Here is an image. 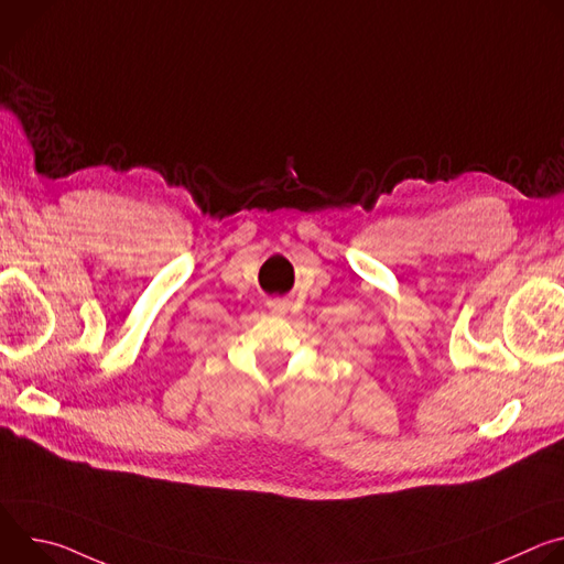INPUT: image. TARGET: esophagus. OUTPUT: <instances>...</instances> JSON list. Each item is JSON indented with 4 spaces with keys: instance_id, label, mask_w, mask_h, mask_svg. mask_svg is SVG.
Listing matches in <instances>:
<instances>
[{
    "instance_id": "obj_1",
    "label": "esophagus",
    "mask_w": 564,
    "mask_h": 564,
    "mask_svg": "<svg viewBox=\"0 0 564 564\" xmlns=\"http://www.w3.org/2000/svg\"><path fill=\"white\" fill-rule=\"evenodd\" d=\"M268 305H270V310H272L274 314H285L288 307H290V303H288L285 299H274V301H270Z\"/></svg>"
}]
</instances>
